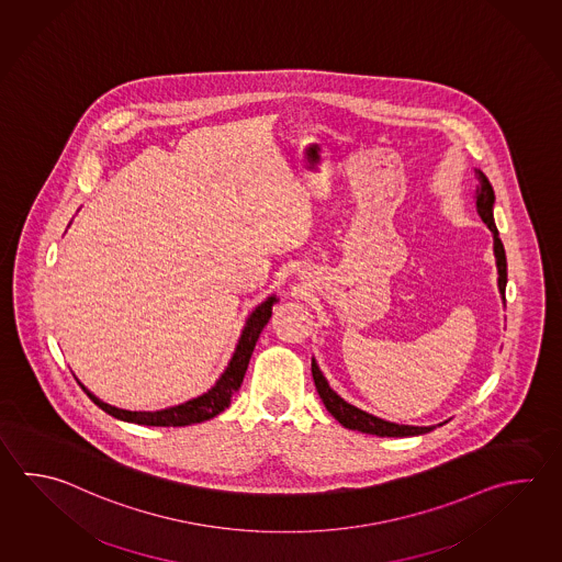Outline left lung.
Segmentation results:
<instances>
[{"label": "left lung", "instance_id": "8db88e82", "mask_svg": "<svg viewBox=\"0 0 562 562\" xmlns=\"http://www.w3.org/2000/svg\"><path fill=\"white\" fill-rule=\"evenodd\" d=\"M474 178H476V190H474L476 212H479L482 222L493 232L494 258H496V268H498V290H501L504 300V290H506V254H504L503 241L498 238V229H496V224H494V190L491 182H488V178L481 170H474ZM312 376H314V384H316V390L321 394L326 411L333 414L334 418L342 424L344 428L367 432V435L396 436V438L426 435V432L435 430V426H408V424L389 423V420H382V418L374 416V414L364 413V411L356 408L352 404H348V402L340 398L330 389L328 380L324 379V374H322L321 368H318L314 358H312Z\"/></svg>", "mask_w": 562, "mask_h": 562}]
</instances>
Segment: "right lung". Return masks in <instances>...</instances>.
Segmentation results:
<instances>
[{"mask_svg": "<svg viewBox=\"0 0 562 562\" xmlns=\"http://www.w3.org/2000/svg\"><path fill=\"white\" fill-rule=\"evenodd\" d=\"M276 302H278L276 296H268L262 304H258L252 310V314L248 316L246 326L241 330L240 340L236 344V350L229 358L228 367L216 380V384L198 398L164 408V411H156V413H132V411L105 404L98 396H93L92 392L86 389L81 382L78 384L90 396V401L102 408L103 413L114 416L117 420H124V423L144 424V426H190V424L210 420L228 408L232 396L236 394V390L240 389L241 380H244L246 368H248L250 356L254 352V346L258 342L263 326L270 321Z\"/></svg>", "mask_w": 562, "mask_h": 562, "instance_id": "right-lung-1", "label": "right lung"}]
</instances>
